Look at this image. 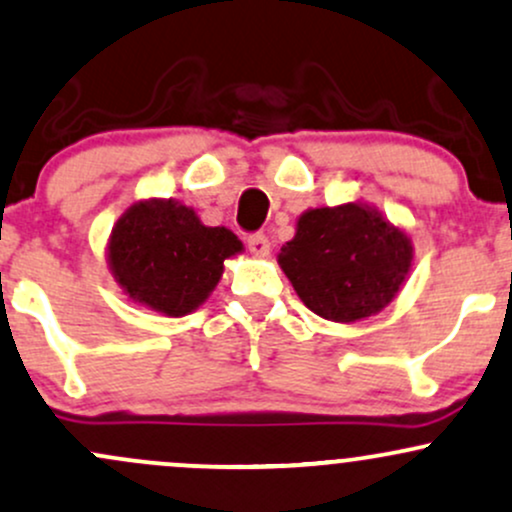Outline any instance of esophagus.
Wrapping results in <instances>:
<instances>
[{"mask_svg": "<svg viewBox=\"0 0 512 512\" xmlns=\"http://www.w3.org/2000/svg\"><path fill=\"white\" fill-rule=\"evenodd\" d=\"M247 247H250L252 255H257V257L267 255V252H269V240H267V235H265V233H252V235H247Z\"/></svg>", "mask_w": 512, "mask_h": 512, "instance_id": "1", "label": "esophagus"}]
</instances>
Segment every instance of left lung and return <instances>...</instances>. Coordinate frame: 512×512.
Segmentation results:
<instances>
[{
    "label": "left lung",
    "mask_w": 512,
    "mask_h": 512,
    "mask_svg": "<svg viewBox=\"0 0 512 512\" xmlns=\"http://www.w3.org/2000/svg\"><path fill=\"white\" fill-rule=\"evenodd\" d=\"M411 260V238L367 204L306 211L279 252L299 299L335 323H355L389 306Z\"/></svg>",
    "instance_id": "obj_1"
}]
</instances>
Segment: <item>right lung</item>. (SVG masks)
Returning a JSON list of instances; mask_svg holds the SVG:
<instances>
[{
	"mask_svg": "<svg viewBox=\"0 0 512 512\" xmlns=\"http://www.w3.org/2000/svg\"><path fill=\"white\" fill-rule=\"evenodd\" d=\"M243 243L228 228H209L174 199L133 204L109 238V267L133 301L179 318L196 311Z\"/></svg>",
	"mask_w": 512,
	"mask_h": 512,
	"instance_id": "1",
	"label": "right lung"
}]
</instances>
